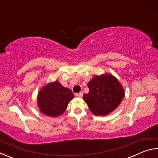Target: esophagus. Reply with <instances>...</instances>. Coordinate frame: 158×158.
Instances as JSON below:
<instances>
[{
  "label": "esophagus",
  "instance_id": "obj_1",
  "mask_svg": "<svg viewBox=\"0 0 158 158\" xmlns=\"http://www.w3.org/2000/svg\"><path fill=\"white\" fill-rule=\"evenodd\" d=\"M83 95H84V93H83V92H80L79 93H77V94H76V96H77V97H79V98H82Z\"/></svg>",
  "mask_w": 158,
  "mask_h": 158
}]
</instances>
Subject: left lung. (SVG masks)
<instances>
[{"mask_svg":"<svg viewBox=\"0 0 158 158\" xmlns=\"http://www.w3.org/2000/svg\"><path fill=\"white\" fill-rule=\"evenodd\" d=\"M87 85L89 92L83 98L95 116H103L111 113L124 98L125 90L121 82L109 73L95 75Z\"/></svg>","mask_w":158,"mask_h":158,"instance_id":"obj_1","label":"left lung"}]
</instances>
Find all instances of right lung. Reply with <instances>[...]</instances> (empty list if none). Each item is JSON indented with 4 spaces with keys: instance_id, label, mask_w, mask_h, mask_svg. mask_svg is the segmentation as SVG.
Returning a JSON list of instances; mask_svg holds the SVG:
<instances>
[{
    "instance_id": "1",
    "label": "right lung",
    "mask_w": 158,
    "mask_h": 158,
    "mask_svg": "<svg viewBox=\"0 0 158 158\" xmlns=\"http://www.w3.org/2000/svg\"><path fill=\"white\" fill-rule=\"evenodd\" d=\"M74 95L72 90L64 87L58 81L44 85L37 94V106L42 114L51 117L63 114Z\"/></svg>"
}]
</instances>
